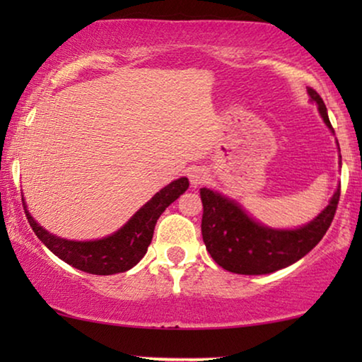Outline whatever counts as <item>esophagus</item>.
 Masks as SVG:
<instances>
[{
	"label": "esophagus",
	"instance_id": "esophagus-1",
	"mask_svg": "<svg viewBox=\"0 0 362 362\" xmlns=\"http://www.w3.org/2000/svg\"><path fill=\"white\" fill-rule=\"evenodd\" d=\"M187 176H189V181H191V185L194 186V187H197V186H201L202 182H206V180H207V171L204 170V168H201V166H194V168H191V171L187 173Z\"/></svg>",
	"mask_w": 362,
	"mask_h": 362
}]
</instances>
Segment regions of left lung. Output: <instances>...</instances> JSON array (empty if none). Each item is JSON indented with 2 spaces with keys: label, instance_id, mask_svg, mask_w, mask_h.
I'll return each mask as SVG.
<instances>
[{
  "label": "left lung",
  "instance_id": "8db88e82",
  "mask_svg": "<svg viewBox=\"0 0 362 362\" xmlns=\"http://www.w3.org/2000/svg\"><path fill=\"white\" fill-rule=\"evenodd\" d=\"M306 92L310 100L318 105L325 125L334 135L323 98L310 87ZM339 187H336L328 206L318 216L296 229H276L262 224L237 201L202 187L201 201L204 212L201 230L206 249L217 265L232 274L265 275L285 269L298 262L323 239L338 207Z\"/></svg>",
  "mask_w": 362,
  "mask_h": 362
}]
</instances>
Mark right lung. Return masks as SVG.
I'll return each instance as SVG.
<instances>
[{"mask_svg": "<svg viewBox=\"0 0 362 362\" xmlns=\"http://www.w3.org/2000/svg\"><path fill=\"white\" fill-rule=\"evenodd\" d=\"M187 187H189L187 177H180L170 182L158 191L145 206H141L127 221L125 226L97 240L62 239L34 221V217L26 209V202H24V212L37 239L59 259L87 274L113 275L130 270L145 257L148 245L151 244L156 221L160 219L166 207L175 202Z\"/></svg>", "mask_w": 362, "mask_h": 362, "instance_id": "1", "label": "right lung"}]
</instances>
